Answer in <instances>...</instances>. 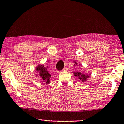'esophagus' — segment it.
Masks as SVG:
<instances>
[{
  "mask_svg": "<svg viewBox=\"0 0 124 124\" xmlns=\"http://www.w3.org/2000/svg\"><path fill=\"white\" fill-rule=\"evenodd\" d=\"M67 70V68H66V67H65L64 68H63L62 71H66V70Z\"/></svg>",
  "mask_w": 124,
  "mask_h": 124,
  "instance_id": "esophagus-1",
  "label": "esophagus"
}]
</instances>
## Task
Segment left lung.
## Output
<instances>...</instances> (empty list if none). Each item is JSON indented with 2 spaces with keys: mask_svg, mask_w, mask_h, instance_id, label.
<instances>
[{
  "mask_svg": "<svg viewBox=\"0 0 124 124\" xmlns=\"http://www.w3.org/2000/svg\"><path fill=\"white\" fill-rule=\"evenodd\" d=\"M75 64H74V65H78V63H77L76 62H75ZM74 76H78L79 79H81L82 82H84L86 81L87 80V78H90V75H88V74H86L85 73H84V71H76V73H74Z\"/></svg>",
  "mask_w": 124,
  "mask_h": 124,
  "instance_id": "1",
  "label": "left lung"
}]
</instances>
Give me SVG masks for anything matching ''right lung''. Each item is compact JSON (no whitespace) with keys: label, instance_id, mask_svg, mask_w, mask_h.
Segmentation results:
<instances>
[{"label":"right lung","instance_id":"right-lung-1","mask_svg":"<svg viewBox=\"0 0 124 124\" xmlns=\"http://www.w3.org/2000/svg\"><path fill=\"white\" fill-rule=\"evenodd\" d=\"M48 66L45 67L44 65H38L36 68V70L37 72L39 73L40 78L42 79L43 82H46V84H48L50 82V79L51 75L48 73V71L47 70ZM37 75V76H38Z\"/></svg>","mask_w":124,"mask_h":124}]
</instances>
